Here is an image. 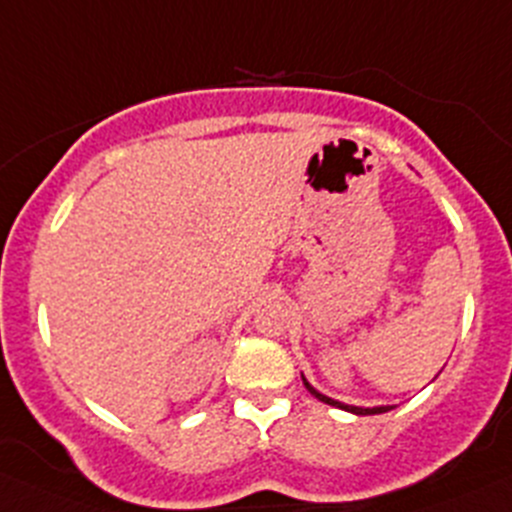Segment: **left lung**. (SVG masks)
Returning a JSON list of instances; mask_svg holds the SVG:
<instances>
[{
    "mask_svg": "<svg viewBox=\"0 0 512 512\" xmlns=\"http://www.w3.org/2000/svg\"><path fill=\"white\" fill-rule=\"evenodd\" d=\"M302 382H305V388L310 390V395H315V398L320 400V403L332 405V408L347 410V413H355V415H377V413H388V410H393V408H390V405H380V408H355V405H345V403H340V400H332V398H327V395L317 393V390L312 388V385L305 380V377H302Z\"/></svg>",
    "mask_w": 512,
    "mask_h": 512,
    "instance_id": "1",
    "label": "left lung"
}]
</instances>
